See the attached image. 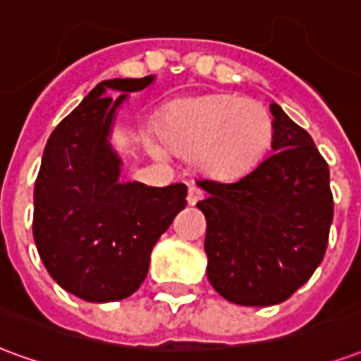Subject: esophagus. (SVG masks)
Masks as SVG:
<instances>
[{
    "label": "esophagus",
    "instance_id": "obj_1",
    "mask_svg": "<svg viewBox=\"0 0 361 361\" xmlns=\"http://www.w3.org/2000/svg\"><path fill=\"white\" fill-rule=\"evenodd\" d=\"M201 199H203V191H201L199 188H195V185H191L188 191V203L195 204V203H199Z\"/></svg>",
    "mask_w": 361,
    "mask_h": 361
}]
</instances>
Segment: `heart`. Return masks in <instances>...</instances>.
Segmentation results:
<instances>
[{"label": "heart", "instance_id": "obj_1", "mask_svg": "<svg viewBox=\"0 0 361 361\" xmlns=\"http://www.w3.org/2000/svg\"><path fill=\"white\" fill-rule=\"evenodd\" d=\"M152 127L166 150L189 157L199 172L216 180H234L255 170L274 137L263 104L222 92L170 102L158 111ZM149 147L162 152L152 141Z\"/></svg>", "mask_w": 361, "mask_h": 361}]
</instances>
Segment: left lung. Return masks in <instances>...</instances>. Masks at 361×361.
<instances>
[{
    "instance_id": "left-lung-1",
    "label": "left lung",
    "mask_w": 361,
    "mask_h": 361,
    "mask_svg": "<svg viewBox=\"0 0 361 361\" xmlns=\"http://www.w3.org/2000/svg\"><path fill=\"white\" fill-rule=\"evenodd\" d=\"M272 154L234 181L201 180L212 288L238 305H274L323 261L333 222L329 164L310 133L271 104Z\"/></svg>"
}]
</instances>
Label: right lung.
Here are the masks:
<instances>
[{"mask_svg":"<svg viewBox=\"0 0 361 361\" xmlns=\"http://www.w3.org/2000/svg\"><path fill=\"white\" fill-rule=\"evenodd\" d=\"M152 81L154 75L98 82L44 149L35 183L36 250L51 279L87 302H118L139 290L154 243L188 204L183 183L119 181L121 158L110 145L116 110ZM106 90L124 94L114 101Z\"/></svg>","mask_w":361,"mask_h":361,"instance_id":"1","label":"right lung"}]
</instances>
